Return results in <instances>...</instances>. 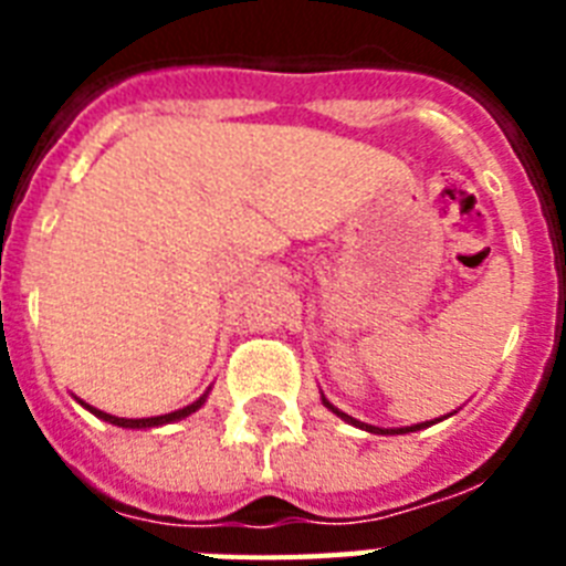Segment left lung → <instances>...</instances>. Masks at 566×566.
I'll list each match as a JSON object with an SVG mask.
<instances>
[{
    "label": "left lung",
    "instance_id": "obj_1",
    "mask_svg": "<svg viewBox=\"0 0 566 566\" xmlns=\"http://www.w3.org/2000/svg\"><path fill=\"white\" fill-rule=\"evenodd\" d=\"M319 397H323V405H326L328 411L332 413H337L339 419H343V422H348V424H354V428H359V431H368V433H379V437H397V433H413V431H422V428H431V424H437V422H442V419H433V422H419V424H411V428H377V424H368V422H359V419H354V417H348V413H343L337 408V405H332L326 399V394H319ZM457 413V411H453ZM453 413H448V417H453ZM444 417V419H448Z\"/></svg>",
    "mask_w": 566,
    "mask_h": 566
}]
</instances>
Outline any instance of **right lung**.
<instances>
[{
	"instance_id": "obj_1",
	"label": "right lung",
	"mask_w": 566,
	"mask_h": 566,
	"mask_svg": "<svg viewBox=\"0 0 566 566\" xmlns=\"http://www.w3.org/2000/svg\"><path fill=\"white\" fill-rule=\"evenodd\" d=\"M207 397H209V391L203 394L201 399H195L192 405H187V408H178V411H172V413H161V417H147V419L113 417V413H104V411H98V408H93V405H87V402H84V399H78V405H82V408H87V411L93 413V417L104 419V422L118 424V428H135V431H138V428H161V424H169V422H181V419H187L189 413H195V411H198V408H203Z\"/></svg>"
}]
</instances>
